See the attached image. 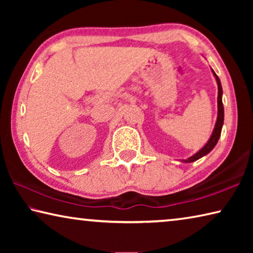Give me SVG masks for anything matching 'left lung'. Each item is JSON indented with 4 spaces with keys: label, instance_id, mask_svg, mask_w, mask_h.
Masks as SVG:
<instances>
[{
    "label": "left lung",
    "instance_id": "obj_1",
    "mask_svg": "<svg viewBox=\"0 0 253 253\" xmlns=\"http://www.w3.org/2000/svg\"><path fill=\"white\" fill-rule=\"evenodd\" d=\"M213 72L214 77H215L216 79V84H217V118H216V123H215V126H214V129L211 137H210V139L208 140V143L204 145V146L200 149L198 153H195L193 156L188 157L187 160H184V163H192V162H195L198 161L199 158L203 157L209 154L210 152L212 151L215 146L217 140H219L220 136H221V130H222V126H223V121H224V108H223V102H222V85H221V81L219 79V77L216 76L215 72Z\"/></svg>",
    "mask_w": 253,
    "mask_h": 253
}]
</instances>
